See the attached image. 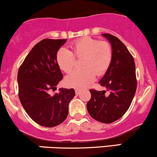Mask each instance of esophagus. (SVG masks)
<instances>
[{
    "mask_svg": "<svg viewBox=\"0 0 157 157\" xmlns=\"http://www.w3.org/2000/svg\"><path fill=\"white\" fill-rule=\"evenodd\" d=\"M75 94H76V95H78L79 93L81 92V90H79V89H75Z\"/></svg>",
    "mask_w": 157,
    "mask_h": 157,
    "instance_id": "esophagus-1",
    "label": "esophagus"
}]
</instances>
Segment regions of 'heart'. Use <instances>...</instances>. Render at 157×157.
<instances>
[{"label": "heart", "instance_id": "1", "mask_svg": "<svg viewBox=\"0 0 157 157\" xmlns=\"http://www.w3.org/2000/svg\"><path fill=\"white\" fill-rule=\"evenodd\" d=\"M83 68L69 74L65 82L70 87L83 88L94 80L96 74L101 75L107 71L112 60V49L107 41H99L91 37L75 40L70 51L61 48L56 54V61L62 71L70 72L75 63V58H80Z\"/></svg>", "mask_w": 157, "mask_h": 157}]
</instances>
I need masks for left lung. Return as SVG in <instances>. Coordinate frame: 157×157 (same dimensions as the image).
I'll return each mask as SVG.
<instances>
[{
  "mask_svg": "<svg viewBox=\"0 0 157 157\" xmlns=\"http://www.w3.org/2000/svg\"><path fill=\"white\" fill-rule=\"evenodd\" d=\"M110 42L112 60L110 67L99 84L106 90L90 89L91 98L87 103L90 117L104 124L121 118L129 109L137 87L134 58L126 45L110 33H102Z\"/></svg>",
  "mask_w": 157,
  "mask_h": 157,
  "instance_id": "1",
  "label": "left lung"
}]
</instances>
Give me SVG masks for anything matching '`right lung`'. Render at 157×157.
Segmentation results:
<instances>
[{
    "label": "right lung",
    "mask_w": 157,
    "mask_h": 157,
    "mask_svg": "<svg viewBox=\"0 0 157 157\" xmlns=\"http://www.w3.org/2000/svg\"><path fill=\"white\" fill-rule=\"evenodd\" d=\"M66 41L67 39L41 40L33 47L18 69L20 102L34 122L46 127H54L65 121L69 103L75 95L73 88H60L59 93L49 94L63 78L56 54Z\"/></svg>",
    "instance_id": "right-lung-1"
}]
</instances>
